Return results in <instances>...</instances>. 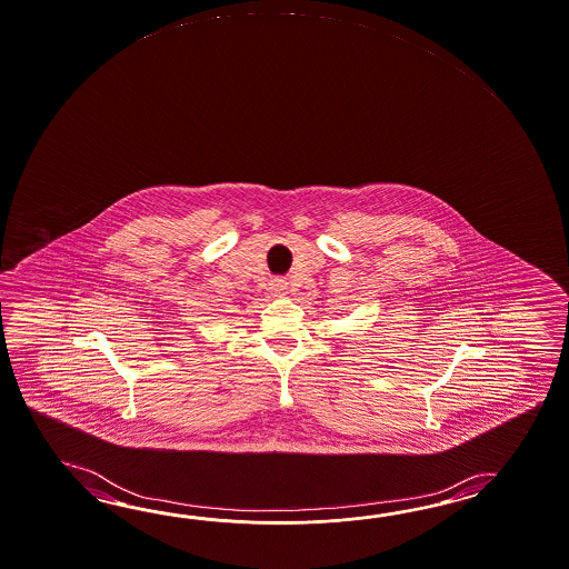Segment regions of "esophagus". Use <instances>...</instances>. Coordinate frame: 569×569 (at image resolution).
I'll return each mask as SVG.
<instances>
[{"label": "esophagus", "mask_w": 569, "mask_h": 569, "mask_svg": "<svg viewBox=\"0 0 569 569\" xmlns=\"http://www.w3.org/2000/svg\"><path fill=\"white\" fill-rule=\"evenodd\" d=\"M273 291H276V296H286V293H288V283H286L283 279H278V281L273 283Z\"/></svg>", "instance_id": "1"}]
</instances>
